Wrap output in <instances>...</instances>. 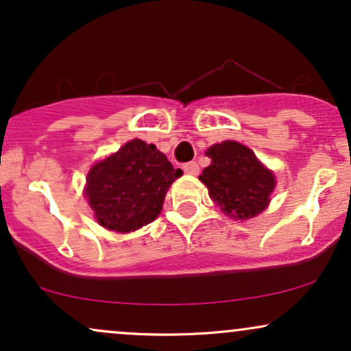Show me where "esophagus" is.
<instances>
[{"instance_id":"34e87169","label":"esophagus","mask_w":351,"mask_h":351,"mask_svg":"<svg viewBox=\"0 0 351 351\" xmlns=\"http://www.w3.org/2000/svg\"><path fill=\"white\" fill-rule=\"evenodd\" d=\"M183 170H184V173H188V175L196 176L199 173V167H198V163H196V162H189V163L183 165Z\"/></svg>"}]
</instances>
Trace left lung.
Segmentation results:
<instances>
[{"label": "left lung", "instance_id": "1", "mask_svg": "<svg viewBox=\"0 0 351 351\" xmlns=\"http://www.w3.org/2000/svg\"><path fill=\"white\" fill-rule=\"evenodd\" d=\"M211 165L199 180L206 184L209 196L226 215L247 219L263 213L276 186L274 175L256 155L237 142L213 145L206 152Z\"/></svg>", "mask_w": 351, "mask_h": 351}]
</instances>
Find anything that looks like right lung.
I'll use <instances>...</instances> for the list:
<instances>
[{
	"instance_id": "add662e5",
	"label": "right lung",
	"mask_w": 351,
	"mask_h": 351,
	"mask_svg": "<svg viewBox=\"0 0 351 351\" xmlns=\"http://www.w3.org/2000/svg\"><path fill=\"white\" fill-rule=\"evenodd\" d=\"M181 173L155 145L132 140L92 167L86 195L100 226L130 232L160 215L168 188Z\"/></svg>"
}]
</instances>
